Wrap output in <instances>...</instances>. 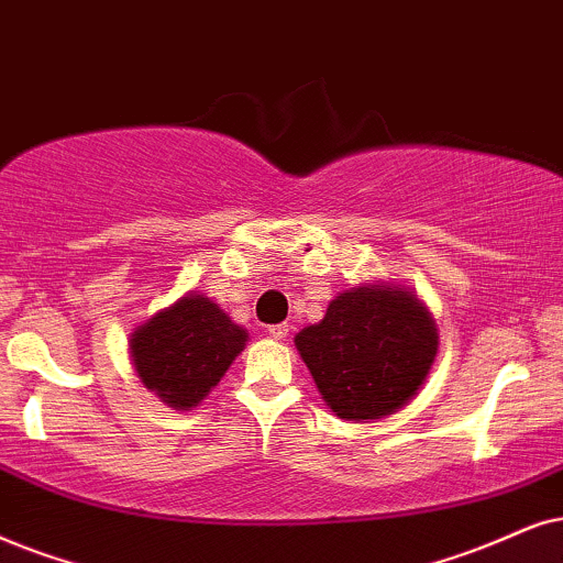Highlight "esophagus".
<instances>
[{"mask_svg": "<svg viewBox=\"0 0 563 563\" xmlns=\"http://www.w3.org/2000/svg\"><path fill=\"white\" fill-rule=\"evenodd\" d=\"M267 334L273 340H283L288 334V324H269L267 327Z\"/></svg>", "mask_w": 563, "mask_h": 563, "instance_id": "34e87169", "label": "esophagus"}]
</instances>
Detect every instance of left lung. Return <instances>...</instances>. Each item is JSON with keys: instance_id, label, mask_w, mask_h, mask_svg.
Listing matches in <instances>:
<instances>
[{"instance_id": "1", "label": "left lung", "mask_w": 563, "mask_h": 563, "mask_svg": "<svg viewBox=\"0 0 563 563\" xmlns=\"http://www.w3.org/2000/svg\"><path fill=\"white\" fill-rule=\"evenodd\" d=\"M294 343L327 408L372 423L418 395L437 361L439 330L416 290L376 280L340 290Z\"/></svg>"}]
</instances>
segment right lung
Wrapping results in <instances>:
<instances>
[{"mask_svg": "<svg viewBox=\"0 0 563 563\" xmlns=\"http://www.w3.org/2000/svg\"><path fill=\"white\" fill-rule=\"evenodd\" d=\"M249 332L212 298L184 294L134 327L130 358L145 389L174 410H191L208 397L246 347Z\"/></svg>", "mask_w": 563, "mask_h": 563, "instance_id": "obj_1", "label": "right lung"}]
</instances>
